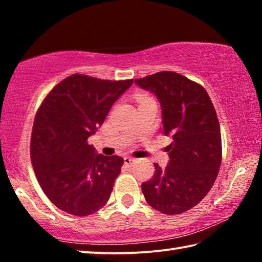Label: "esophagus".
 <instances>
[{
  "label": "esophagus",
  "mask_w": 262,
  "mask_h": 262,
  "mask_svg": "<svg viewBox=\"0 0 262 262\" xmlns=\"http://www.w3.org/2000/svg\"><path fill=\"white\" fill-rule=\"evenodd\" d=\"M123 162H125V164L126 165H128V166H130L133 163L135 162V159L134 158H130V157H125L123 158Z\"/></svg>",
  "instance_id": "34e87169"
}]
</instances>
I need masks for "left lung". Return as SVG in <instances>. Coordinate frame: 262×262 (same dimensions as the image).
Instances as JSON below:
<instances>
[{
    "label": "left lung",
    "mask_w": 262,
    "mask_h": 262,
    "mask_svg": "<svg viewBox=\"0 0 262 262\" xmlns=\"http://www.w3.org/2000/svg\"><path fill=\"white\" fill-rule=\"evenodd\" d=\"M135 84L151 92L161 104V132L172 137L165 168L142 184L145 201L166 215L196 206L214 185L222 161L221 128L216 111L200 84L173 72H161Z\"/></svg>",
    "instance_id": "obj_1"
}]
</instances>
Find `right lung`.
Wrapping results in <instances>:
<instances>
[{
  "label": "right lung",
  "instance_id": "add662e5",
  "mask_svg": "<svg viewBox=\"0 0 262 262\" xmlns=\"http://www.w3.org/2000/svg\"><path fill=\"white\" fill-rule=\"evenodd\" d=\"M132 84L75 74L42 101L31 136V162L43 193L59 209L89 216L107 203L123 159L98 154L88 139Z\"/></svg>",
  "mask_w": 262,
  "mask_h": 262
}]
</instances>
